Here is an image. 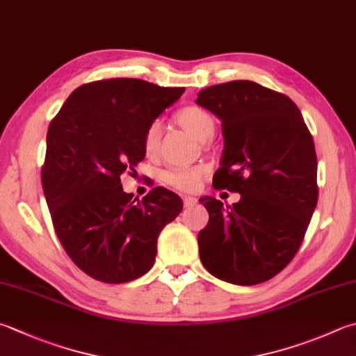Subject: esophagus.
Segmentation results:
<instances>
[{
	"mask_svg": "<svg viewBox=\"0 0 356 356\" xmlns=\"http://www.w3.org/2000/svg\"><path fill=\"white\" fill-rule=\"evenodd\" d=\"M183 201H184V207H192V206H195L198 203V200L193 198V197H184Z\"/></svg>",
	"mask_w": 356,
	"mask_h": 356,
	"instance_id": "1",
	"label": "esophagus"
}]
</instances>
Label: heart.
Returning <instances> with one entry per match:
<instances>
[{"label": "heart", "instance_id": "b5f03b06", "mask_svg": "<svg viewBox=\"0 0 356 356\" xmlns=\"http://www.w3.org/2000/svg\"><path fill=\"white\" fill-rule=\"evenodd\" d=\"M177 120L181 127H184L187 131H191L193 136H197L201 140L211 139L216 130V120L211 116L209 111L197 105H189L181 108L177 113ZM161 136V124L158 120L152 122L144 133V152L147 155H155L158 150ZM206 173V167L195 165V167H177L164 173V181L170 187L183 192H193L197 191L201 179Z\"/></svg>", "mask_w": 356, "mask_h": 356}]
</instances>
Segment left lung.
Returning <instances> with one entry per match:
<instances>
[{
  "label": "left lung",
  "instance_id": "1",
  "mask_svg": "<svg viewBox=\"0 0 356 356\" xmlns=\"http://www.w3.org/2000/svg\"><path fill=\"white\" fill-rule=\"evenodd\" d=\"M197 104L223 129L212 186L241 195L226 207L212 197L200 200L209 212L198 234L201 264L225 282H266L296 256L318 203L312 133L290 97L251 80L201 90Z\"/></svg>",
  "mask_w": 356,
  "mask_h": 356
}]
</instances>
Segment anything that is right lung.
<instances>
[{"label": "right lung", "instance_id": "1", "mask_svg": "<svg viewBox=\"0 0 356 356\" xmlns=\"http://www.w3.org/2000/svg\"><path fill=\"white\" fill-rule=\"evenodd\" d=\"M184 88L105 79L71 92L46 138L42 184L54 231L80 270L105 284L135 280L155 264L159 232L183 201L155 187L139 201L120 175L144 159V133Z\"/></svg>", "mask_w": 356, "mask_h": 356}]
</instances>
